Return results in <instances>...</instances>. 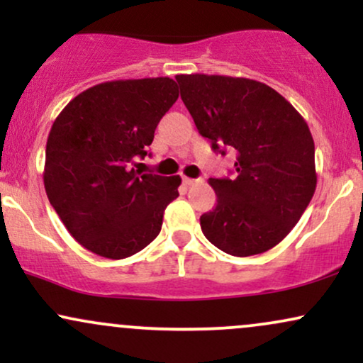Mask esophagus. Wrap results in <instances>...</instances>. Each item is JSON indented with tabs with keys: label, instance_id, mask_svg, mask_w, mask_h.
<instances>
[{
	"label": "esophagus",
	"instance_id": "34e87169",
	"mask_svg": "<svg viewBox=\"0 0 363 363\" xmlns=\"http://www.w3.org/2000/svg\"><path fill=\"white\" fill-rule=\"evenodd\" d=\"M182 182H184L186 186H194L198 184V182H201V179H191V177H182Z\"/></svg>",
	"mask_w": 363,
	"mask_h": 363
}]
</instances>
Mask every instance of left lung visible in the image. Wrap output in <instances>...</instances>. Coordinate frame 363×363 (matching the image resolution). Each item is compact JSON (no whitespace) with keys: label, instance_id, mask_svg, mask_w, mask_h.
Masks as SVG:
<instances>
[{"label":"left lung","instance_id":"left-lung-1","mask_svg":"<svg viewBox=\"0 0 363 363\" xmlns=\"http://www.w3.org/2000/svg\"><path fill=\"white\" fill-rule=\"evenodd\" d=\"M181 99L213 150H235V179H213L216 206L203 234L220 251L247 257L290 234L314 196V140L306 119L264 83L223 74H177Z\"/></svg>","mask_w":363,"mask_h":363}]
</instances>
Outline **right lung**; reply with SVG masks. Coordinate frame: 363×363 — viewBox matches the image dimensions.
<instances>
[{
	"label": "right lung",
	"instance_id": "add662e5",
	"mask_svg": "<svg viewBox=\"0 0 363 363\" xmlns=\"http://www.w3.org/2000/svg\"><path fill=\"white\" fill-rule=\"evenodd\" d=\"M179 97L169 77L90 86L60 112L45 145L44 187L77 242L124 259L160 234L181 177L135 170L157 124Z\"/></svg>",
	"mask_w": 363,
	"mask_h": 363
}]
</instances>
